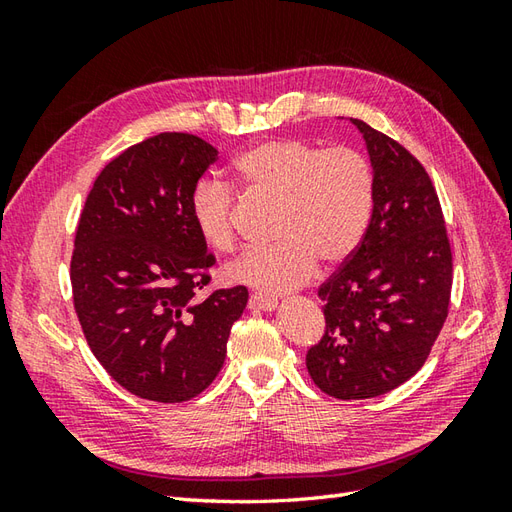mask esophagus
<instances>
[{
	"mask_svg": "<svg viewBox=\"0 0 512 512\" xmlns=\"http://www.w3.org/2000/svg\"><path fill=\"white\" fill-rule=\"evenodd\" d=\"M248 306L253 308V310H262V312H273V310H277V299H268V297H264V295H250V299H248Z\"/></svg>",
	"mask_w": 512,
	"mask_h": 512,
	"instance_id": "1",
	"label": "esophagus"
}]
</instances>
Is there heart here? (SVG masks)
I'll use <instances>...</instances> for the list:
<instances>
[{"label":"heart","instance_id":"heart-1","mask_svg":"<svg viewBox=\"0 0 512 512\" xmlns=\"http://www.w3.org/2000/svg\"><path fill=\"white\" fill-rule=\"evenodd\" d=\"M246 193L279 202L277 246L248 250L226 268V279L266 295H286L314 277L319 259L339 266L361 246L374 211V173L354 149H321L279 138L250 147L235 160ZM195 228L211 248H235V200L222 182L193 193Z\"/></svg>","mask_w":512,"mask_h":512}]
</instances>
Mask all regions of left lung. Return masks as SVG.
Here are the masks:
<instances>
[{
  "mask_svg": "<svg viewBox=\"0 0 512 512\" xmlns=\"http://www.w3.org/2000/svg\"><path fill=\"white\" fill-rule=\"evenodd\" d=\"M374 173V211L356 253L319 288L325 332L308 374L339 400L374 398L427 361L447 321L453 259L436 189L396 140L350 118Z\"/></svg>",
  "mask_w": 512,
  "mask_h": 512,
  "instance_id": "1",
  "label": "left lung"
}]
</instances>
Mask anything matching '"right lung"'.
Here are the masks:
<instances>
[{"label":"right lung","instance_id":"add662e5","mask_svg":"<svg viewBox=\"0 0 512 512\" xmlns=\"http://www.w3.org/2000/svg\"><path fill=\"white\" fill-rule=\"evenodd\" d=\"M217 149L165 132L125 149L85 200L70 264L74 310L92 354L118 385L156 402H184L209 387L226 358L244 286L204 301L213 255L191 200Z\"/></svg>","mask_w":512,"mask_h":512}]
</instances>
